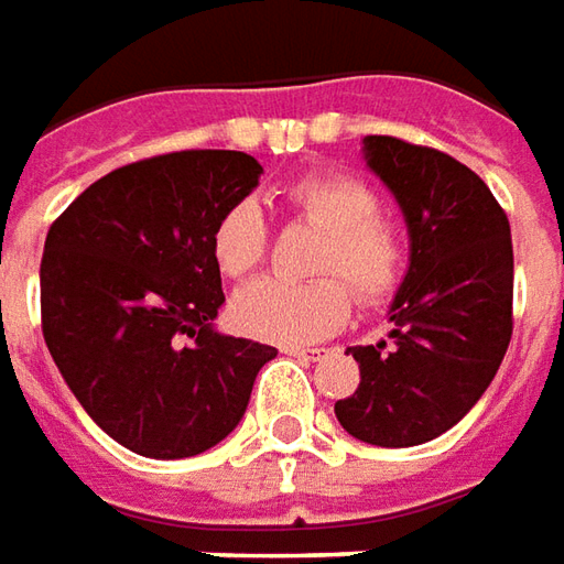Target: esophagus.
I'll return each mask as SVG.
<instances>
[{"label": "esophagus", "mask_w": 564, "mask_h": 564, "mask_svg": "<svg viewBox=\"0 0 564 564\" xmlns=\"http://www.w3.org/2000/svg\"><path fill=\"white\" fill-rule=\"evenodd\" d=\"M282 350L291 354V357H304V360H319V357H323V350H319V347H297V344H285Z\"/></svg>", "instance_id": "1"}]
</instances>
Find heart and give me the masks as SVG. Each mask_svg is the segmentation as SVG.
Here are the masks:
<instances>
[{
	"label": "heart",
	"mask_w": 564,
	"mask_h": 564,
	"mask_svg": "<svg viewBox=\"0 0 564 564\" xmlns=\"http://www.w3.org/2000/svg\"><path fill=\"white\" fill-rule=\"evenodd\" d=\"M297 220L323 229L307 282L257 279L232 297V326L275 344L319 341L350 316L348 282L362 304H384L406 273V238L379 214V195L350 173H307L285 188ZM270 248V226L251 198L229 204L210 232V254L223 275L254 273Z\"/></svg>",
	"instance_id": "b5f03b06"
}]
</instances>
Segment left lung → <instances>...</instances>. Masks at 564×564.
Segmentation results:
<instances>
[{
  "label": "left lung",
  "mask_w": 564,
  "mask_h": 564,
  "mask_svg": "<svg viewBox=\"0 0 564 564\" xmlns=\"http://www.w3.org/2000/svg\"><path fill=\"white\" fill-rule=\"evenodd\" d=\"M362 151L406 217L410 270L391 304V341L347 347L360 388L335 415L357 441L415 447L449 432L506 357L512 232L485 180L444 151L394 135H366Z\"/></svg>",
  "instance_id": "8db88e82"
}]
</instances>
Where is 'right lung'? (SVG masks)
Listing matches in <instances>:
<instances>
[{
    "mask_svg": "<svg viewBox=\"0 0 564 564\" xmlns=\"http://www.w3.org/2000/svg\"><path fill=\"white\" fill-rule=\"evenodd\" d=\"M263 167L192 149L111 170L48 226L43 338L98 429L139 456H198L241 422L270 344L220 335L210 232Z\"/></svg>",
    "mask_w": 564,
    "mask_h": 564,
    "instance_id": "obj_1",
    "label": "right lung"
}]
</instances>
